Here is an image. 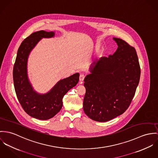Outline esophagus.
<instances>
[{"label":"esophagus","instance_id":"esophagus-1","mask_svg":"<svg viewBox=\"0 0 158 158\" xmlns=\"http://www.w3.org/2000/svg\"><path fill=\"white\" fill-rule=\"evenodd\" d=\"M85 77V74H80L79 80H80V81H81V82L84 80Z\"/></svg>","mask_w":158,"mask_h":158}]
</instances>
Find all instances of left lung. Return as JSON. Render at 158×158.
<instances>
[{
	"label": "left lung",
	"instance_id": "obj_1",
	"mask_svg": "<svg viewBox=\"0 0 158 158\" xmlns=\"http://www.w3.org/2000/svg\"><path fill=\"white\" fill-rule=\"evenodd\" d=\"M113 54L101 57L84 79V111L98 122L110 121L130 105L139 82L140 68L135 48L119 38Z\"/></svg>",
	"mask_w": 158,
	"mask_h": 158
}]
</instances>
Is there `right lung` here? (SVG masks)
I'll use <instances>...</instances> for the list:
<instances>
[{"instance_id":"add662e5","label":"right lung","mask_w":158,"mask_h":158,"mask_svg":"<svg viewBox=\"0 0 158 158\" xmlns=\"http://www.w3.org/2000/svg\"><path fill=\"white\" fill-rule=\"evenodd\" d=\"M53 31L44 30L32 33L20 44L13 67L14 86L19 103L30 116L40 120L49 119L62 108L64 95L78 83L79 74L62 79L48 93L39 94L33 91L27 77V63L31 50L42 37H52Z\"/></svg>"}]
</instances>
